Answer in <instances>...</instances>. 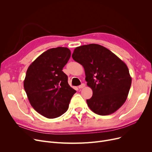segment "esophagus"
<instances>
[{
    "instance_id": "1",
    "label": "esophagus",
    "mask_w": 152,
    "mask_h": 152,
    "mask_svg": "<svg viewBox=\"0 0 152 152\" xmlns=\"http://www.w3.org/2000/svg\"><path fill=\"white\" fill-rule=\"evenodd\" d=\"M85 84H84V83H83L82 84H81L80 86H79L78 87H79V89H82V88H84V87H85Z\"/></svg>"
}]
</instances>
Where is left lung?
<instances>
[{
  "label": "left lung",
  "instance_id": "8db88e82",
  "mask_svg": "<svg viewBox=\"0 0 152 152\" xmlns=\"http://www.w3.org/2000/svg\"><path fill=\"white\" fill-rule=\"evenodd\" d=\"M73 60L84 67L92 97L86 100L94 113L112 114L126 102L132 79L126 63L107 48L91 44L76 47Z\"/></svg>",
  "mask_w": 152,
  "mask_h": 152
}]
</instances>
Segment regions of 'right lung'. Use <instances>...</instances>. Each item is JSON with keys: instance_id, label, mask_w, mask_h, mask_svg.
<instances>
[{"instance_id": "1", "label": "right lung", "mask_w": 152, "mask_h": 152, "mask_svg": "<svg viewBox=\"0 0 152 152\" xmlns=\"http://www.w3.org/2000/svg\"><path fill=\"white\" fill-rule=\"evenodd\" d=\"M70 56L66 47L52 48L39 55L27 69L24 89L31 105L45 118H55L65 113L76 92L62 71Z\"/></svg>"}]
</instances>
